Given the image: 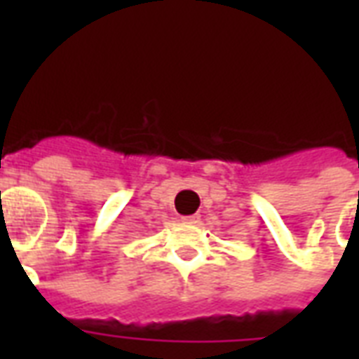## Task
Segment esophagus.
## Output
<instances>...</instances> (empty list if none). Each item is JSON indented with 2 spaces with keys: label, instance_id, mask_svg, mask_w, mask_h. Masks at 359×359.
Segmentation results:
<instances>
[{
  "label": "esophagus",
  "instance_id": "34e87169",
  "mask_svg": "<svg viewBox=\"0 0 359 359\" xmlns=\"http://www.w3.org/2000/svg\"><path fill=\"white\" fill-rule=\"evenodd\" d=\"M182 222H184V224H199V216H197V214H191V216H182Z\"/></svg>",
  "mask_w": 359,
  "mask_h": 359
}]
</instances>
